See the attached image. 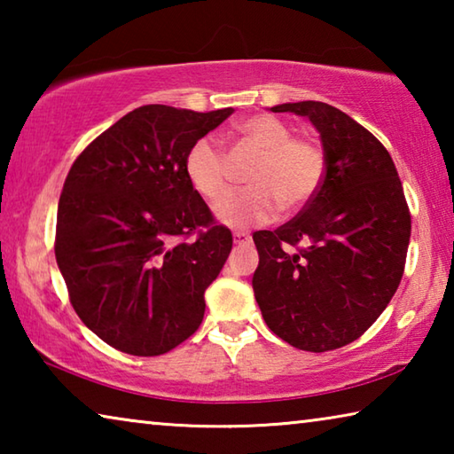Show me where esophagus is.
Listing matches in <instances>:
<instances>
[{
    "instance_id": "34e87169",
    "label": "esophagus",
    "mask_w": 454,
    "mask_h": 454,
    "mask_svg": "<svg viewBox=\"0 0 454 454\" xmlns=\"http://www.w3.org/2000/svg\"><path fill=\"white\" fill-rule=\"evenodd\" d=\"M232 238H234V244H248L252 240V236L246 232H234Z\"/></svg>"
}]
</instances>
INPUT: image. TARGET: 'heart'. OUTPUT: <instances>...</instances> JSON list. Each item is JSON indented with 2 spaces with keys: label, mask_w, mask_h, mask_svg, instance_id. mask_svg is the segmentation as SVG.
<instances>
[{
  "label": "heart",
  "mask_w": 454,
  "mask_h": 454,
  "mask_svg": "<svg viewBox=\"0 0 454 454\" xmlns=\"http://www.w3.org/2000/svg\"><path fill=\"white\" fill-rule=\"evenodd\" d=\"M246 144L260 150L248 182L254 186L228 194L216 206L222 224L246 228L266 224L282 210H301L317 196L326 172L325 152L309 137H294L288 124L270 114H256L236 126ZM190 186L208 202L228 190V156L220 142L204 136L190 145L184 160Z\"/></svg>",
  "instance_id": "b5f03b06"
}]
</instances>
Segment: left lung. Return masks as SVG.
<instances>
[{"label": "left lung", "mask_w": 454, "mask_h": 454, "mask_svg": "<svg viewBox=\"0 0 454 454\" xmlns=\"http://www.w3.org/2000/svg\"><path fill=\"white\" fill-rule=\"evenodd\" d=\"M270 110L312 121L326 172L296 218L252 236L260 256L252 288L276 336L301 350H334L363 336L395 296L411 212L393 158L358 121L322 102Z\"/></svg>", "instance_id": "obj_1"}]
</instances>
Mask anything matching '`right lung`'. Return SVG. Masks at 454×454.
Returning a JSON list of instances; mask_svg holds the SVG:
<instances>
[{
	"instance_id": "add662e5",
	"label": "right lung",
	"mask_w": 454,
	"mask_h": 454,
	"mask_svg": "<svg viewBox=\"0 0 454 454\" xmlns=\"http://www.w3.org/2000/svg\"><path fill=\"white\" fill-rule=\"evenodd\" d=\"M232 112L136 107L75 158L64 182L56 260L70 302L91 333L126 355H164L202 325L204 292L232 234L214 224L184 160ZM192 233L194 241L183 240Z\"/></svg>"
}]
</instances>
